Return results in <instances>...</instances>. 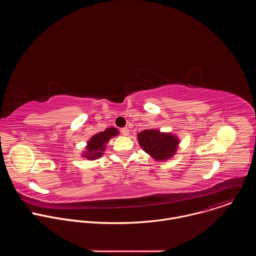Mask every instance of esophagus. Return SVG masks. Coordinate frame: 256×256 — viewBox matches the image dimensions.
Masks as SVG:
<instances>
[{"label":"esophagus","mask_w":256,"mask_h":256,"mask_svg":"<svg viewBox=\"0 0 256 256\" xmlns=\"http://www.w3.org/2000/svg\"><path fill=\"white\" fill-rule=\"evenodd\" d=\"M120 132H122L124 136H128V134H130V130H128V128H122L120 130Z\"/></svg>","instance_id":"obj_1"}]
</instances>
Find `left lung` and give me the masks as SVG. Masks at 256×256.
Returning a JSON list of instances; mask_svg holds the SVG:
<instances>
[{
  "mask_svg": "<svg viewBox=\"0 0 256 256\" xmlns=\"http://www.w3.org/2000/svg\"><path fill=\"white\" fill-rule=\"evenodd\" d=\"M138 140L144 152L155 160L165 161L175 154L179 140L177 136L158 130H144L138 134Z\"/></svg>",
  "mask_w": 256,
  "mask_h": 256,
  "instance_id": "8db88e82",
  "label": "left lung"
}]
</instances>
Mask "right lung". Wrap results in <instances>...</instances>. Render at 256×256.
<instances>
[{"label":"right lung","mask_w":256,"mask_h":256,"mask_svg":"<svg viewBox=\"0 0 256 256\" xmlns=\"http://www.w3.org/2000/svg\"><path fill=\"white\" fill-rule=\"evenodd\" d=\"M118 134V130L116 128H108L104 132L94 134L87 144V151L84 154V157L88 160H95L100 158L105 151L106 144L112 138Z\"/></svg>","instance_id":"add662e5"}]
</instances>
